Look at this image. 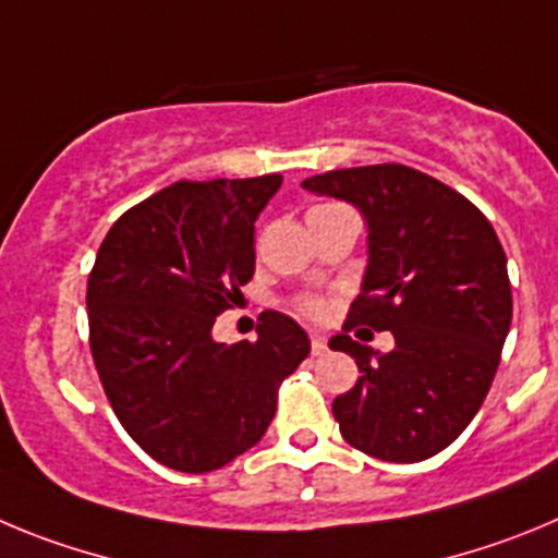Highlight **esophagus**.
<instances>
[{"instance_id":"esophagus-1","label":"esophagus","mask_w":558,"mask_h":558,"mask_svg":"<svg viewBox=\"0 0 558 558\" xmlns=\"http://www.w3.org/2000/svg\"><path fill=\"white\" fill-rule=\"evenodd\" d=\"M311 353H314V355H325V353H328V341H325V336L311 333Z\"/></svg>"}]
</instances>
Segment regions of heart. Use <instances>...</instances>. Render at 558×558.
<instances>
[{"label": "heart", "instance_id": "b5f03b06", "mask_svg": "<svg viewBox=\"0 0 558 558\" xmlns=\"http://www.w3.org/2000/svg\"><path fill=\"white\" fill-rule=\"evenodd\" d=\"M300 311H303V314H308V316H316L319 311H323V305L316 303V300H303V303H300Z\"/></svg>", "mask_w": 558, "mask_h": 558}]
</instances>
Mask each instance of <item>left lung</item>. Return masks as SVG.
<instances>
[{"label":"left lung","instance_id":"1","mask_svg":"<svg viewBox=\"0 0 558 558\" xmlns=\"http://www.w3.org/2000/svg\"><path fill=\"white\" fill-rule=\"evenodd\" d=\"M303 189L355 205L369 230L361 294L330 339L361 373L333 400L341 436L380 461L430 459L459 439L498 373L511 325L498 233L470 199L403 163L336 169ZM353 324L391 329L396 350L353 342Z\"/></svg>","mask_w":558,"mask_h":558}]
</instances>
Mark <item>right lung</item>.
Segmentation results:
<instances>
[{
	"mask_svg": "<svg viewBox=\"0 0 558 558\" xmlns=\"http://www.w3.org/2000/svg\"><path fill=\"white\" fill-rule=\"evenodd\" d=\"M280 174L180 180L124 210L88 275L92 355L113 414L169 470L210 473L267 434L278 389L308 355L291 316L222 344L217 316L255 272V219Z\"/></svg>",
	"mask_w": 558,
	"mask_h": 558,
	"instance_id": "right-lung-1",
	"label": "right lung"
}]
</instances>
